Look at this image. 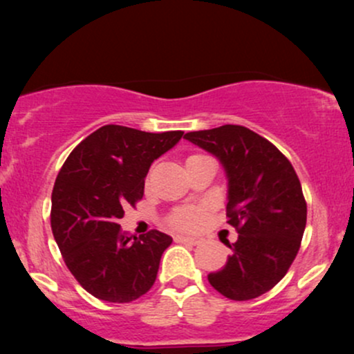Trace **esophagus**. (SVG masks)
<instances>
[{"mask_svg":"<svg viewBox=\"0 0 354 354\" xmlns=\"http://www.w3.org/2000/svg\"><path fill=\"white\" fill-rule=\"evenodd\" d=\"M174 239H176L178 243H188V245H201L203 243V238L200 236H186V234H176L174 236Z\"/></svg>","mask_w":354,"mask_h":354,"instance_id":"esophagus-1","label":"esophagus"}]
</instances>
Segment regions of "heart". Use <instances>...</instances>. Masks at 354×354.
I'll use <instances>...</instances> for the list:
<instances>
[{
	"label": "heart",
	"mask_w": 354,
	"mask_h": 354,
	"mask_svg": "<svg viewBox=\"0 0 354 354\" xmlns=\"http://www.w3.org/2000/svg\"><path fill=\"white\" fill-rule=\"evenodd\" d=\"M205 218V211L201 208H196V206H188V208H181L178 209L176 213L173 214L171 223L176 228H196L198 225L203 221Z\"/></svg>",
	"instance_id": "heart-1"
}]
</instances>
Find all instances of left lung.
I'll use <instances>...</instances> for the list:
<instances>
[{
    "instance_id": "1",
    "label": "left lung",
    "mask_w": 354,
    "mask_h": 354,
    "mask_svg": "<svg viewBox=\"0 0 354 354\" xmlns=\"http://www.w3.org/2000/svg\"><path fill=\"white\" fill-rule=\"evenodd\" d=\"M216 156L228 180L226 218L238 231L228 261L208 274L214 290L234 301L258 298L290 270L306 226L301 183L286 156L263 136L238 124L186 133Z\"/></svg>"
}]
</instances>
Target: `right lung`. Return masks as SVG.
Returning <instances> with one entry per match:
<instances>
[{
	"label": "right lung",
	"mask_w": 354,
	"mask_h": 354,
	"mask_svg": "<svg viewBox=\"0 0 354 354\" xmlns=\"http://www.w3.org/2000/svg\"><path fill=\"white\" fill-rule=\"evenodd\" d=\"M181 136L106 124L64 161L51 194L53 236L68 270L95 298L129 303L153 286L173 238L156 230L136 238L118 221L126 206L143 198L153 161Z\"/></svg>",
	"instance_id": "right-lung-1"
}]
</instances>
